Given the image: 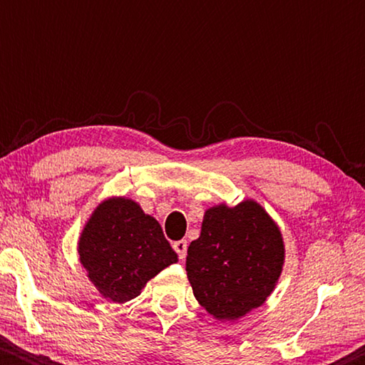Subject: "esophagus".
Segmentation results:
<instances>
[{
	"mask_svg": "<svg viewBox=\"0 0 365 365\" xmlns=\"http://www.w3.org/2000/svg\"><path fill=\"white\" fill-rule=\"evenodd\" d=\"M173 247H174V251L178 252V256H179V259H184L186 257V254H187V242L184 241V239H181V241H176L173 244Z\"/></svg>",
	"mask_w": 365,
	"mask_h": 365,
	"instance_id": "esophagus-1",
	"label": "esophagus"
}]
</instances>
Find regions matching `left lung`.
I'll return each mask as SVG.
<instances>
[{
  "label": "left lung",
  "mask_w": 365,
  "mask_h": 365,
  "mask_svg": "<svg viewBox=\"0 0 365 365\" xmlns=\"http://www.w3.org/2000/svg\"><path fill=\"white\" fill-rule=\"evenodd\" d=\"M281 229L254 199L206 209L201 236L187 247L194 297L217 321H237L266 302L281 277Z\"/></svg>",
  "instance_id": "obj_1"
}]
</instances>
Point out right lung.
<instances>
[{
  "label": "right lung",
  "instance_id": "1",
  "mask_svg": "<svg viewBox=\"0 0 365 365\" xmlns=\"http://www.w3.org/2000/svg\"><path fill=\"white\" fill-rule=\"evenodd\" d=\"M79 262L103 297L123 304L138 297L154 276L178 262L159 222L133 199H104L84 224Z\"/></svg>",
  "mask_w": 365,
  "mask_h": 365
}]
</instances>
